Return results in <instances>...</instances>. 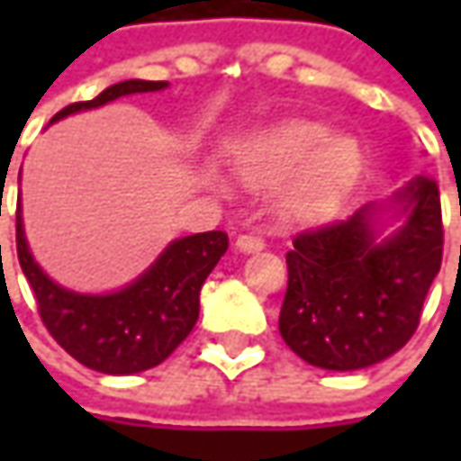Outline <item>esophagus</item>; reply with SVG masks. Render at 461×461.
<instances>
[{
    "mask_svg": "<svg viewBox=\"0 0 461 461\" xmlns=\"http://www.w3.org/2000/svg\"><path fill=\"white\" fill-rule=\"evenodd\" d=\"M236 246H239L240 251H261L267 246V239L261 233H257V230H249V233H240L239 239H236Z\"/></svg>",
    "mask_w": 461,
    "mask_h": 461,
    "instance_id": "obj_1",
    "label": "esophagus"
}]
</instances>
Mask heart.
Here are the masks:
<instances>
[{
  "mask_svg": "<svg viewBox=\"0 0 461 461\" xmlns=\"http://www.w3.org/2000/svg\"><path fill=\"white\" fill-rule=\"evenodd\" d=\"M290 204L297 212H323L354 185L362 156L351 138L328 135L326 125L287 120L254 138L243 151V168L254 179H276L294 168Z\"/></svg>",
  "mask_w": 461,
  "mask_h": 461,
  "instance_id": "b5f03b06",
  "label": "heart"
}]
</instances>
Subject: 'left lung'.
<instances>
[{"mask_svg":"<svg viewBox=\"0 0 461 461\" xmlns=\"http://www.w3.org/2000/svg\"><path fill=\"white\" fill-rule=\"evenodd\" d=\"M398 200L408 221L387 240H375L369 204L293 239L279 333L312 366L364 369L416 333L444 257L438 185L418 176Z\"/></svg>","mask_w":461,"mask_h":461,"instance_id":"obj_1","label":"left lung"}]
</instances>
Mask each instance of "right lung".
I'll return each mask as SVG.
<instances>
[{
  "label": "right lung",
  "mask_w": 461,
  "mask_h": 461,
  "mask_svg": "<svg viewBox=\"0 0 461 461\" xmlns=\"http://www.w3.org/2000/svg\"><path fill=\"white\" fill-rule=\"evenodd\" d=\"M164 86L167 81H120L107 86L99 97L63 107L53 120L125 95L156 92ZM225 249L228 233H194L174 240L131 287L115 294H77L53 285L32 261L17 210V258L35 294L43 326L66 354L104 375H135L151 369L185 341L200 315L204 279Z\"/></svg>",
  "instance_id": "1"
}]
</instances>
